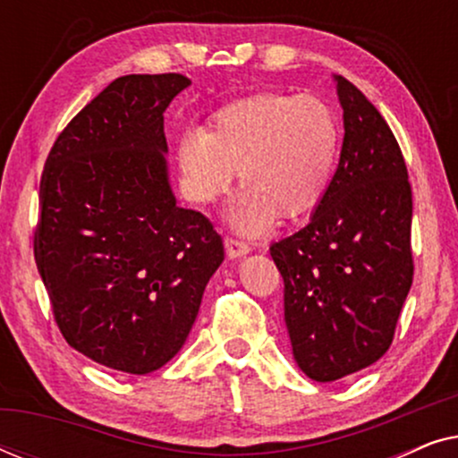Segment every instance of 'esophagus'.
<instances>
[{
    "instance_id": "1",
    "label": "esophagus",
    "mask_w": 458,
    "mask_h": 458,
    "mask_svg": "<svg viewBox=\"0 0 458 458\" xmlns=\"http://www.w3.org/2000/svg\"><path fill=\"white\" fill-rule=\"evenodd\" d=\"M225 250H227L229 259H243V256L250 254V246L242 240H233V237H227L225 240Z\"/></svg>"
}]
</instances>
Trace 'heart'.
Wrapping results in <instances>:
<instances>
[{
    "label": "heart",
    "mask_w": 458,
    "mask_h": 458,
    "mask_svg": "<svg viewBox=\"0 0 458 458\" xmlns=\"http://www.w3.org/2000/svg\"><path fill=\"white\" fill-rule=\"evenodd\" d=\"M340 154L335 112L315 96L259 93L215 112L206 129H187L174 146L183 196L210 204L237 168L242 190L227 212L242 233L275 218L292 221L321 202Z\"/></svg>",
    "instance_id": "obj_1"
}]
</instances>
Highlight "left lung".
<instances>
[{"mask_svg": "<svg viewBox=\"0 0 458 458\" xmlns=\"http://www.w3.org/2000/svg\"><path fill=\"white\" fill-rule=\"evenodd\" d=\"M344 110L340 165L310 221L275 242L293 359L315 381L360 371L387 352L412 284V191L379 110L334 74Z\"/></svg>", "mask_w": 458, "mask_h": 458, "instance_id": "1", "label": "left lung"}]
</instances>
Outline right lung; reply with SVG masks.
Here are the masks:
<instances>
[{"mask_svg":"<svg viewBox=\"0 0 458 458\" xmlns=\"http://www.w3.org/2000/svg\"><path fill=\"white\" fill-rule=\"evenodd\" d=\"M191 81L127 74L68 123L39 187L35 262L74 350L114 371L165 367L225 259L204 215L177 206L165 110Z\"/></svg>","mask_w":458,"mask_h":458,"instance_id":"add662e5","label":"right lung"}]
</instances>
